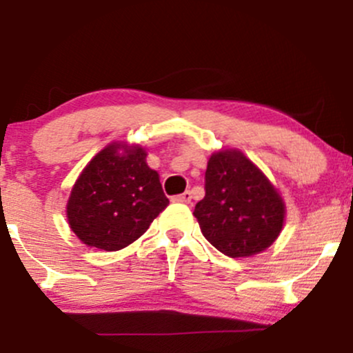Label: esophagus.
Masks as SVG:
<instances>
[{"mask_svg":"<svg viewBox=\"0 0 353 353\" xmlns=\"http://www.w3.org/2000/svg\"><path fill=\"white\" fill-rule=\"evenodd\" d=\"M190 199H192V192H190V190H185V192H182V194H179V196L174 197V201L184 202V204H189Z\"/></svg>","mask_w":353,"mask_h":353,"instance_id":"1","label":"esophagus"}]
</instances>
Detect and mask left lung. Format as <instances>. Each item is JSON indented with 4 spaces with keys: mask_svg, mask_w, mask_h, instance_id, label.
Here are the masks:
<instances>
[{
    "mask_svg": "<svg viewBox=\"0 0 353 353\" xmlns=\"http://www.w3.org/2000/svg\"><path fill=\"white\" fill-rule=\"evenodd\" d=\"M201 232L219 252L252 257L281 236L285 202L269 177L239 149H221L208 161L205 196L194 209Z\"/></svg>",
    "mask_w": 353,
    "mask_h": 353,
    "instance_id": "1",
    "label": "left lung"
}]
</instances>
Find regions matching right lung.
Instances as JSON below:
<instances>
[{
    "label": "right lung",
    "mask_w": 353,
    "mask_h": 353,
    "mask_svg": "<svg viewBox=\"0 0 353 353\" xmlns=\"http://www.w3.org/2000/svg\"><path fill=\"white\" fill-rule=\"evenodd\" d=\"M143 145L116 143L92 157L72 185L68 224L88 247L121 250L139 239L168 208L159 174Z\"/></svg>",
    "instance_id": "1"
}]
</instances>
